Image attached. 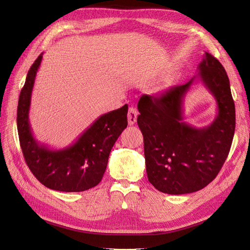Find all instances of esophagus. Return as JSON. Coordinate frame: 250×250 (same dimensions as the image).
I'll return each instance as SVG.
<instances>
[{
	"label": "esophagus",
	"mask_w": 250,
	"mask_h": 250,
	"mask_svg": "<svg viewBox=\"0 0 250 250\" xmlns=\"http://www.w3.org/2000/svg\"><path fill=\"white\" fill-rule=\"evenodd\" d=\"M137 116H138L137 109L134 108V106H130L129 112H127V121H129V125H132L136 123Z\"/></svg>",
	"instance_id": "esophagus-1"
}]
</instances>
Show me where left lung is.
Masks as SVG:
<instances>
[{
    "mask_svg": "<svg viewBox=\"0 0 250 250\" xmlns=\"http://www.w3.org/2000/svg\"><path fill=\"white\" fill-rule=\"evenodd\" d=\"M199 73L158 96L142 95L137 124L144 135L148 181L169 195L189 194L209 184L224 165L236 127V111L224 67L205 52ZM196 78L215 97L218 114L208 126L197 129L183 121V99Z\"/></svg>",
    "mask_w": 250,
    "mask_h": 250,
    "instance_id": "obj_1",
    "label": "left lung"
}]
</instances>
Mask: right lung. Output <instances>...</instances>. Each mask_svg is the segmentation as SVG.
<instances>
[{
  "label": "right lung",
  "mask_w": 250,
  "mask_h": 250,
  "mask_svg": "<svg viewBox=\"0 0 250 250\" xmlns=\"http://www.w3.org/2000/svg\"><path fill=\"white\" fill-rule=\"evenodd\" d=\"M42 53L28 71L17 113L20 145L28 167L46 188L83 191L102 181L111 149L127 125V104L99 116L73 145L51 149L34 138L29 125L31 93Z\"/></svg>",
  "instance_id": "right-lung-1"
}]
</instances>
